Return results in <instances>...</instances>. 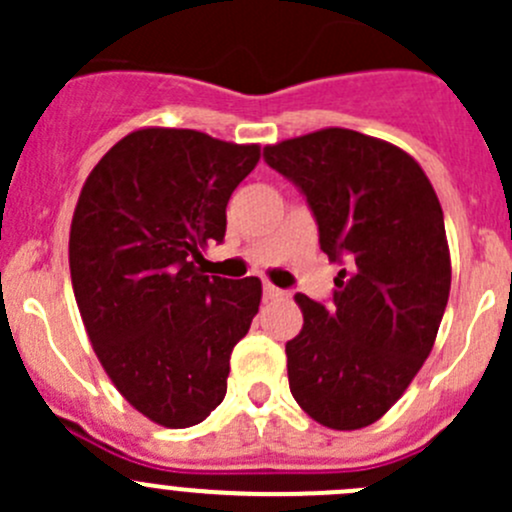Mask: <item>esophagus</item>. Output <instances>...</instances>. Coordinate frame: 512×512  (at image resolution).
<instances>
[{"label":"esophagus","mask_w":512,"mask_h":512,"mask_svg":"<svg viewBox=\"0 0 512 512\" xmlns=\"http://www.w3.org/2000/svg\"><path fill=\"white\" fill-rule=\"evenodd\" d=\"M262 292H265V299H280V297H285V292H282L280 287L270 285V282H265V287H262Z\"/></svg>","instance_id":"34e87169"}]
</instances>
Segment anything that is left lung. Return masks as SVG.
I'll list each match as a JSON object with an SVG mask.
<instances>
[{"label": "left lung", "instance_id": "obj_1", "mask_svg": "<svg viewBox=\"0 0 512 512\" xmlns=\"http://www.w3.org/2000/svg\"><path fill=\"white\" fill-rule=\"evenodd\" d=\"M299 185L319 225L334 304L294 294L302 332L287 342L294 401L334 431L379 421L431 354L451 292L443 210L421 165L399 146L322 128L265 148Z\"/></svg>", "mask_w": 512, "mask_h": 512}]
</instances>
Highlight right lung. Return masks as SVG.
Listing matches in <instances>:
<instances>
[{
	"instance_id": "1",
	"label": "right lung",
	"mask_w": 512,
	"mask_h": 512,
	"mask_svg": "<svg viewBox=\"0 0 512 512\" xmlns=\"http://www.w3.org/2000/svg\"><path fill=\"white\" fill-rule=\"evenodd\" d=\"M257 160V143L148 126L81 188L69 232L76 304L118 394L158 426H195L223 404L232 347L260 309L257 277L198 267L223 242L227 200Z\"/></svg>"
}]
</instances>
